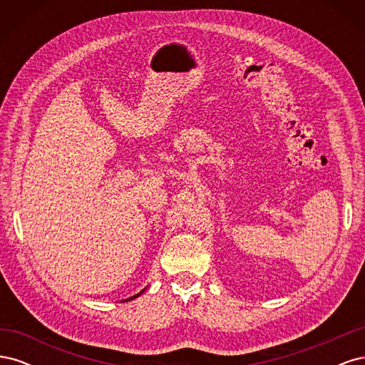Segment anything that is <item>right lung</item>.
I'll return each instance as SVG.
<instances>
[{
    "label": "right lung",
    "instance_id": "right-lung-1",
    "mask_svg": "<svg viewBox=\"0 0 365 365\" xmlns=\"http://www.w3.org/2000/svg\"><path fill=\"white\" fill-rule=\"evenodd\" d=\"M146 291V288L145 289H141L138 294H135V295H132V297H129V298H126V300H123V302H129V300H134V298H137V297H140L143 292H145Z\"/></svg>",
    "mask_w": 365,
    "mask_h": 365
}]
</instances>
